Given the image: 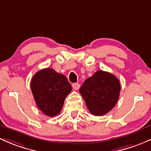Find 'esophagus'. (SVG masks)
<instances>
[{"label":"esophagus","mask_w":151,"mask_h":151,"mask_svg":"<svg viewBox=\"0 0 151 151\" xmlns=\"http://www.w3.org/2000/svg\"><path fill=\"white\" fill-rule=\"evenodd\" d=\"M80 85L79 83H73L72 84V88H74V90H78V89L80 88Z\"/></svg>","instance_id":"obj_1"}]
</instances>
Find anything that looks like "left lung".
<instances>
[{"mask_svg": "<svg viewBox=\"0 0 151 151\" xmlns=\"http://www.w3.org/2000/svg\"><path fill=\"white\" fill-rule=\"evenodd\" d=\"M120 90V82L116 77L99 70L85 81L80 93L90 113L103 116L115 106Z\"/></svg>", "mask_w": 151, "mask_h": 151, "instance_id": "obj_1", "label": "left lung"}]
</instances>
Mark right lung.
I'll use <instances>...</instances> for the list:
<instances>
[{
	"mask_svg": "<svg viewBox=\"0 0 151 151\" xmlns=\"http://www.w3.org/2000/svg\"><path fill=\"white\" fill-rule=\"evenodd\" d=\"M30 86L37 106L50 117L61 112L65 98L71 90L66 77L50 68L37 71L32 79Z\"/></svg>",
	"mask_w": 151,
	"mask_h": 151,
	"instance_id": "1",
	"label": "right lung"
}]
</instances>
